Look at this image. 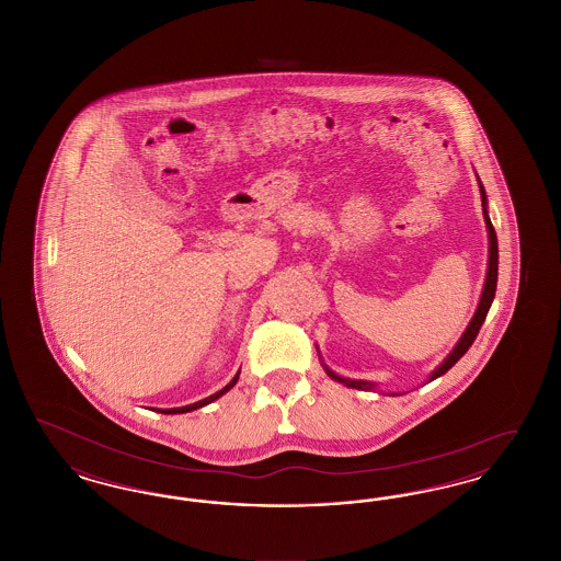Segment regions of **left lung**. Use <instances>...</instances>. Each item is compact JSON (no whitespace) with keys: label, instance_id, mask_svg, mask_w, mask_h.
Masks as SVG:
<instances>
[{"label":"left lung","instance_id":"1","mask_svg":"<svg viewBox=\"0 0 561 561\" xmlns=\"http://www.w3.org/2000/svg\"><path fill=\"white\" fill-rule=\"evenodd\" d=\"M481 206H483V218H485V225H488V236H490V261H488V275H485V286H483V293H481L480 307H478V311H476V316H473V320L469 323V328L465 330V334L460 336V341H458V345L454 347L453 353L446 357V362L435 370V373L431 374V380H435L437 376H442V374L448 373L450 368H453L454 364L469 351V347L473 345V341L478 339V334H480L481 323L485 320V316H488V311H490V305H492V298H494V294H496V279H499V240H496V231H494V227H492V222H490V216L485 213V191L481 187ZM325 373L330 374L332 378H336L339 382H345L347 387H353V389H373L374 385L370 382H366V380H348V378H341L339 374L332 373V370H325Z\"/></svg>","mask_w":561,"mask_h":561}]
</instances>
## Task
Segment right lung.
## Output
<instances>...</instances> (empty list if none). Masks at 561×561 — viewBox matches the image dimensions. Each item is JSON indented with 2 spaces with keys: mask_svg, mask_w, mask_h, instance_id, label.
Segmentation results:
<instances>
[{
  "mask_svg": "<svg viewBox=\"0 0 561 561\" xmlns=\"http://www.w3.org/2000/svg\"><path fill=\"white\" fill-rule=\"evenodd\" d=\"M238 378H240V374H236V378L225 387V389H220L218 393H214L210 398H206V400L197 401V403H191V405H183V408H170V410H161L163 414H183V412H191V410H197V408H202V405H206V403H210V401L218 400L220 396H225L236 382H238Z\"/></svg>",
  "mask_w": 561,
  "mask_h": 561,
  "instance_id": "1",
  "label": "right lung"
}]
</instances>
